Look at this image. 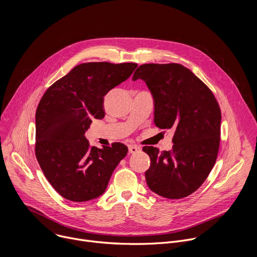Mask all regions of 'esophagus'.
I'll list each match as a JSON object with an SVG mask.
<instances>
[{"label": "esophagus", "mask_w": 257, "mask_h": 257, "mask_svg": "<svg viewBox=\"0 0 257 257\" xmlns=\"http://www.w3.org/2000/svg\"><path fill=\"white\" fill-rule=\"evenodd\" d=\"M139 152H141L140 146H138V145H130L129 146V153L130 154H137Z\"/></svg>", "instance_id": "esophagus-1"}]
</instances>
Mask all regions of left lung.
<instances>
[{"mask_svg":"<svg viewBox=\"0 0 257 257\" xmlns=\"http://www.w3.org/2000/svg\"><path fill=\"white\" fill-rule=\"evenodd\" d=\"M137 79L144 80L154 95L156 126L174 128L171 151L142 149L151 158L146 183L163 197L184 198L202 185L215 164L221 108L208 86L183 65L143 64L134 72Z\"/></svg>","mask_w":257,"mask_h":257,"instance_id":"left-lung-1","label":"left lung"}]
</instances>
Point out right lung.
I'll use <instances>...</instances> for the list:
<instances>
[{"label": "right lung", "instance_id": "1", "mask_svg": "<svg viewBox=\"0 0 257 257\" xmlns=\"http://www.w3.org/2000/svg\"><path fill=\"white\" fill-rule=\"evenodd\" d=\"M136 63L77 65L44 93L35 113V157L54 189L82 202L101 195L128 153L120 142L97 149L84 133L104 117V95L130 77Z\"/></svg>", "mask_w": 257, "mask_h": 257}]
</instances>
